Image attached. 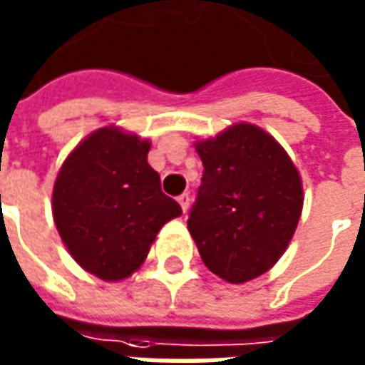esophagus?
Instances as JSON below:
<instances>
[{
    "label": "esophagus",
    "instance_id": "esophagus-1",
    "mask_svg": "<svg viewBox=\"0 0 365 365\" xmlns=\"http://www.w3.org/2000/svg\"><path fill=\"white\" fill-rule=\"evenodd\" d=\"M178 202L182 205L183 212H187V210H190V203H192V195H190V193H182V195L178 197Z\"/></svg>",
    "mask_w": 365,
    "mask_h": 365
}]
</instances>
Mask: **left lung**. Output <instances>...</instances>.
<instances>
[{"mask_svg": "<svg viewBox=\"0 0 365 365\" xmlns=\"http://www.w3.org/2000/svg\"><path fill=\"white\" fill-rule=\"evenodd\" d=\"M203 178L187 230L203 264L227 284L276 266L294 237L304 187L287 151L254 123L195 141Z\"/></svg>", "mask_w": 365, "mask_h": 365, "instance_id": "left-lung-1", "label": "left lung"}]
</instances>
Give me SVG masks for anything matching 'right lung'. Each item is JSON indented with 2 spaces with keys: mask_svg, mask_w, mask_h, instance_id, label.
Returning a JSON list of instances; mask_svg holds the SVG:
<instances>
[{
  "mask_svg": "<svg viewBox=\"0 0 365 365\" xmlns=\"http://www.w3.org/2000/svg\"><path fill=\"white\" fill-rule=\"evenodd\" d=\"M151 141L106 125L59 168L51 212L61 242L86 272L121 282L138 272L163 224L182 215L148 163Z\"/></svg>",
  "mask_w": 365,
  "mask_h": 365,
  "instance_id": "right-lung-1",
  "label": "right lung"
}]
</instances>
